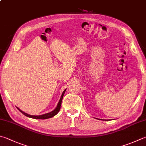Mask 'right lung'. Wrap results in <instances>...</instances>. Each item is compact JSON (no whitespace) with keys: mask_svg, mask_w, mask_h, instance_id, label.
I'll list each match as a JSON object with an SVG mask.
<instances>
[{"mask_svg":"<svg viewBox=\"0 0 146 146\" xmlns=\"http://www.w3.org/2000/svg\"><path fill=\"white\" fill-rule=\"evenodd\" d=\"M65 91H66V89L64 91V92H63L61 97H60V100H59V102L58 103L57 106H56V107L55 108V109L53 110V111H51L50 112H48V113H46V114H42V115H39V116H33V115L28 114L27 113H25V112L22 111L21 110H20V109L18 108V107H17V109L21 112L22 114H24L25 116H26L27 117H30V118H34V119H48V118H50V117H52L54 116L56 114H57L58 113V112L60 111V107H61L62 101L63 97H64V93L65 92Z\"/></svg>","mask_w":146,"mask_h":146,"instance_id":"obj_1","label":"right lung"}]
</instances>
